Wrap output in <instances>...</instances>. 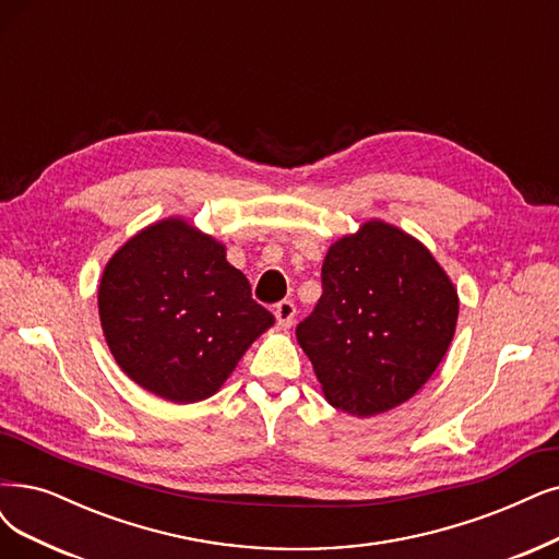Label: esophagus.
Segmentation results:
<instances>
[{
    "label": "esophagus",
    "instance_id": "1",
    "mask_svg": "<svg viewBox=\"0 0 559 559\" xmlns=\"http://www.w3.org/2000/svg\"><path fill=\"white\" fill-rule=\"evenodd\" d=\"M274 316H276V322L281 326H290L295 322V316H297V306L290 299H283L274 306Z\"/></svg>",
    "mask_w": 559,
    "mask_h": 559
}]
</instances>
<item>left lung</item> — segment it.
<instances>
[{
  "mask_svg": "<svg viewBox=\"0 0 559 559\" xmlns=\"http://www.w3.org/2000/svg\"><path fill=\"white\" fill-rule=\"evenodd\" d=\"M459 295L426 248L382 221L336 241L322 297L297 324L326 401L373 417L412 399L456 332Z\"/></svg>",
  "mask_w": 559,
  "mask_h": 559,
  "instance_id": "1",
  "label": "left lung"
}]
</instances>
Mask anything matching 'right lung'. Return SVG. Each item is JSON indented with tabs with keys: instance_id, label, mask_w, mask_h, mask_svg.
Returning a JSON list of instances; mask_svg holds the SVG:
<instances>
[{
	"instance_id": "obj_1",
	"label": "right lung",
	"mask_w": 559,
	"mask_h": 559,
	"mask_svg": "<svg viewBox=\"0 0 559 559\" xmlns=\"http://www.w3.org/2000/svg\"><path fill=\"white\" fill-rule=\"evenodd\" d=\"M98 313L123 373L173 403L216 394L274 324L225 248L179 218L150 225L112 255Z\"/></svg>"
}]
</instances>
